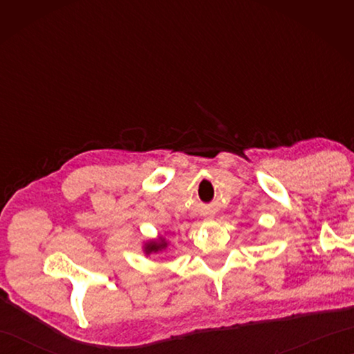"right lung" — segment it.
Instances as JSON below:
<instances>
[{"mask_svg": "<svg viewBox=\"0 0 354 354\" xmlns=\"http://www.w3.org/2000/svg\"><path fill=\"white\" fill-rule=\"evenodd\" d=\"M167 245H169V242H167L164 237H159V239H154V241L147 242L145 247H143V251H145V254L159 253V251L167 248Z\"/></svg>", "mask_w": 354, "mask_h": 354, "instance_id": "1", "label": "right lung"}]
</instances>
